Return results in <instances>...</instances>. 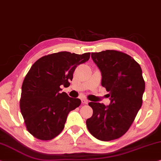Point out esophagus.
Returning a JSON list of instances; mask_svg holds the SVG:
<instances>
[{
  "mask_svg": "<svg viewBox=\"0 0 161 161\" xmlns=\"http://www.w3.org/2000/svg\"><path fill=\"white\" fill-rule=\"evenodd\" d=\"M81 101H82V103L84 104H87L88 103V101L86 99V98H83V99H81Z\"/></svg>",
  "mask_w": 161,
  "mask_h": 161,
  "instance_id": "1",
  "label": "esophagus"
}]
</instances>
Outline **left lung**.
<instances>
[{
    "mask_svg": "<svg viewBox=\"0 0 161 161\" xmlns=\"http://www.w3.org/2000/svg\"><path fill=\"white\" fill-rule=\"evenodd\" d=\"M92 58L101 71L102 86L109 92L110 104L89 102L93 115L86 126L99 140H114L126 133L142 104V71L131 57L118 51L92 53Z\"/></svg>",
    "mask_w": 161,
    "mask_h": 161,
    "instance_id": "left-lung-1",
    "label": "left lung"
}]
</instances>
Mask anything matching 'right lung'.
Listing matches in <instances>:
<instances>
[{
	"label": "right lung",
	"mask_w": 161,
	"mask_h": 161,
	"mask_svg": "<svg viewBox=\"0 0 161 161\" xmlns=\"http://www.w3.org/2000/svg\"><path fill=\"white\" fill-rule=\"evenodd\" d=\"M89 58L90 53L61 52L32 64L23 81L19 106L27 131L34 137L51 140L63 130L69 113L81 101L60 92V86L68 87L77 66Z\"/></svg>",
	"instance_id": "right-lung-1"
}]
</instances>
